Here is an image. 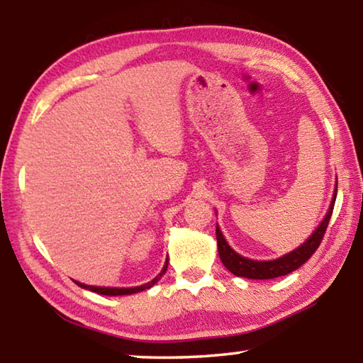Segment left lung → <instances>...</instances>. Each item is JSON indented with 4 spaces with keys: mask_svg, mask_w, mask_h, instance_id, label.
Wrapping results in <instances>:
<instances>
[{
    "mask_svg": "<svg viewBox=\"0 0 363 363\" xmlns=\"http://www.w3.org/2000/svg\"><path fill=\"white\" fill-rule=\"evenodd\" d=\"M336 192H337V186L335 189V195H333V200H331V206L327 213V216H325L322 224L318 225L315 232L309 237V240L304 242L299 248L291 251V253L279 257V259H272V261L247 259V257L235 253V251L229 247V243L225 242L223 232H220L219 227L216 225L218 253H219L220 261H223L224 266L229 269L233 275H237V277H245V279L267 280V279L281 277V275L293 272V270H296L298 267L303 266V264L315 253L317 248L320 247L325 232H327L331 213H333Z\"/></svg>",
    "mask_w": 363,
    "mask_h": 363,
    "instance_id": "left-lung-1",
    "label": "left lung"
}]
</instances>
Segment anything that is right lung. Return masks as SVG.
Listing matches in <instances>:
<instances>
[{
  "label": "right lung",
  "instance_id": "1",
  "mask_svg": "<svg viewBox=\"0 0 363 363\" xmlns=\"http://www.w3.org/2000/svg\"><path fill=\"white\" fill-rule=\"evenodd\" d=\"M167 269H168V261L164 262V267L162 269V272H160L152 281H149V284H145V285H140V286H134V288H102V286H89V285H84V284H78V281H77V284L82 288H86V290L99 293V294H106V296H121V294H133V293L149 290V288L155 285L157 281L160 280V277H162V275L167 272Z\"/></svg>",
  "mask_w": 363,
  "mask_h": 363
}]
</instances>
